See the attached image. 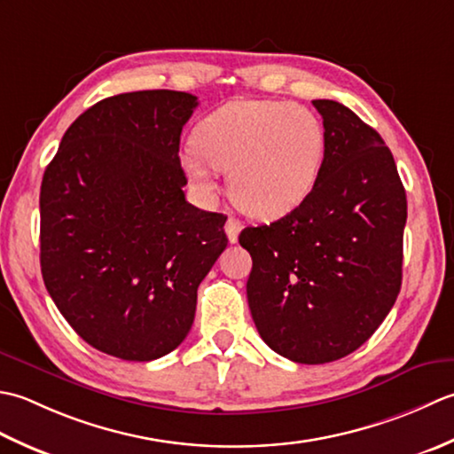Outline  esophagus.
<instances>
[{
  "label": "esophagus",
  "mask_w": 454,
  "mask_h": 454,
  "mask_svg": "<svg viewBox=\"0 0 454 454\" xmlns=\"http://www.w3.org/2000/svg\"><path fill=\"white\" fill-rule=\"evenodd\" d=\"M240 229H243V223H240V221H239L237 217H229V219H227V223H225V233H227L229 243H237Z\"/></svg>",
  "instance_id": "34e87169"
}]
</instances>
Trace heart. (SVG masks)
Returning a JSON list of instances; mask_svg holds the SVG:
<instances>
[{
  "label": "heart",
  "instance_id": "b5f03b06",
  "mask_svg": "<svg viewBox=\"0 0 454 454\" xmlns=\"http://www.w3.org/2000/svg\"><path fill=\"white\" fill-rule=\"evenodd\" d=\"M323 159L325 129L309 107L233 99L200 121L182 166L207 196L217 188V172H229L235 206L256 219H276L309 196Z\"/></svg>",
  "mask_w": 454,
  "mask_h": 454
}]
</instances>
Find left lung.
Returning a JSON list of instances; mask_svg holds the SVG:
<instances>
[{"label": "left lung", "instance_id": "1", "mask_svg": "<svg viewBox=\"0 0 454 454\" xmlns=\"http://www.w3.org/2000/svg\"><path fill=\"white\" fill-rule=\"evenodd\" d=\"M316 186L270 225L247 227V298L264 343L294 363L323 364L372 337L402 288L405 190L382 137L333 99Z\"/></svg>", "mask_w": 454, "mask_h": 454}]
</instances>
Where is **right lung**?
I'll list each match as a JSON object with an SVG mask.
<instances>
[{"instance_id": "obj_1", "label": "right lung", "mask_w": 454, "mask_h": 454, "mask_svg": "<svg viewBox=\"0 0 454 454\" xmlns=\"http://www.w3.org/2000/svg\"><path fill=\"white\" fill-rule=\"evenodd\" d=\"M198 98L145 90L98 101L64 133L41 184V272L70 327L101 353L178 347L227 217L186 201L180 135Z\"/></svg>"}]
</instances>
